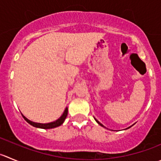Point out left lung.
Instances as JSON below:
<instances>
[{"label":"left lung","mask_w":161,"mask_h":161,"mask_svg":"<svg viewBox=\"0 0 161 161\" xmlns=\"http://www.w3.org/2000/svg\"><path fill=\"white\" fill-rule=\"evenodd\" d=\"M94 119H95V118H94ZM95 120H96V122H97V123H98V124H99V125H101V126H103V127H104V128H106V127H105V126H104V125H103V124H102V123H100V122H99V121H98V120H97V119H95ZM130 127H128V128H130ZM128 128H126V129H128Z\"/></svg>","instance_id":"8db88e82"}]
</instances>
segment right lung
<instances>
[{"label":"right lung","mask_w":161,"mask_h":161,"mask_svg":"<svg viewBox=\"0 0 161 161\" xmlns=\"http://www.w3.org/2000/svg\"><path fill=\"white\" fill-rule=\"evenodd\" d=\"M67 114H68V108H66L64 111L63 114H62L59 119H58L57 120L53 121V122H49V123H39V122H32V121L29 120L28 119L25 117L24 114H22V116L24 117V119L28 122L30 125H33L36 128H41V129H52V128H55V127H58L59 125H62V123L64 122L65 119H66L67 117Z\"/></svg>","instance_id":"add662e5"}]
</instances>
